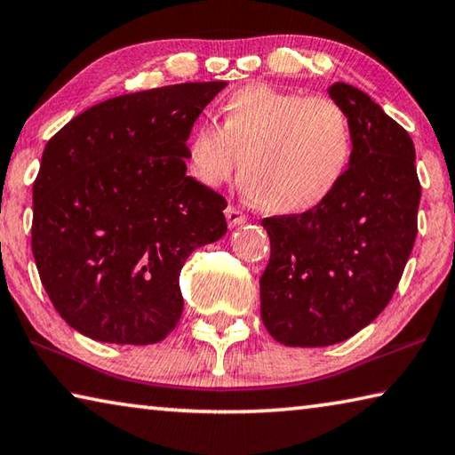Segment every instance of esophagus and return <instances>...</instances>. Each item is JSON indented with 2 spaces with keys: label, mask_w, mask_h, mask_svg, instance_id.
Returning <instances> with one entry per match:
<instances>
[{
  "label": "esophagus",
  "mask_w": 455,
  "mask_h": 455,
  "mask_svg": "<svg viewBox=\"0 0 455 455\" xmlns=\"http://www.w3.org/2000/svg\"><path fill=\"white\" fill-rule=\"evenodd\" d=\"M225 217L228 220V227H238V225H243V222H246V217L236 209V206H227Z\"/></svg>",
  "instance_id": "esophagus-1"
}]
</instances>
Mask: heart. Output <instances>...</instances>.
<instances>
[{
    "label": "heart",
    "instance_id": "b5f03b06",
    "mask_svg": "<svg viewBox=\"0 0 455 455\" xmlns=\"http://www.w3.org/2000/svg\"><path fill=\"white\" fill-rule=\"evenodd\" d=\"M222 126L204 120L187 144L188 171L209 188L228 182L243 163L252 200L279 214L317 209L349 171L353 130L329 98L249 84L222 104Z\"/></svg>",
    "mask_w": 455,
    "mask_h": 455
}]
</instances>
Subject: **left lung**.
<instances>
[{"label":"left lung","mask_w":455,"mask_h":455,"mask_svg":"<svg viewBox=\"0 0 455 455\" xmlns=\"http://www.w3.org/2000/svg\"><path fill=\"white\" fill-rule=\"evenodd\" d=\"M329 96L351 122L347 174L317 209L260 222L271 238L260 317L289 347H327L367 327L394 297L418 235L411 136L349 84L335 82Z\"/></svg>","instance_id":"left-lung-1"}]
</instances>
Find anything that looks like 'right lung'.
<instances>
[{
  "mask_svg": "<svg viewBox=\"0 0 455 455\" xmlns=\"http://www.w3.org/2000/svg\"><path fill=\"white\" fill-rule=\"evenodd\" d=\"M225 86L110 98L45 144L32 251L52 305L82 335L150 345L179 323L184 263L227 233V200L187 176L190 130Z\"/></svg>",
  "mask_w": 455,
  "mask_h": 455,
  "instance_id": "right-lung-1",
  "label": "right lung"
}]
</instances>
